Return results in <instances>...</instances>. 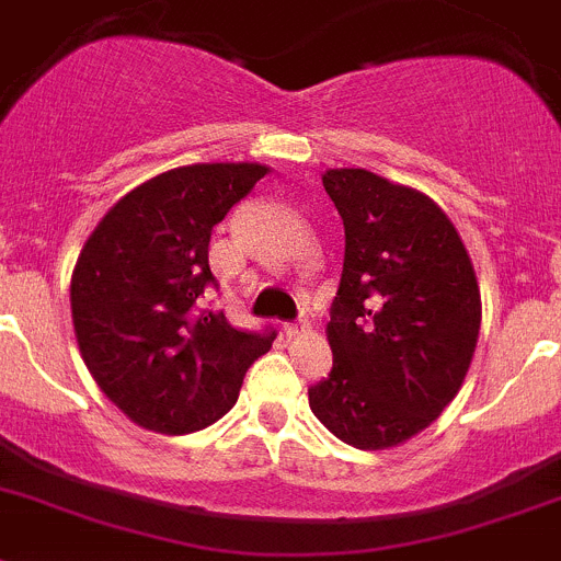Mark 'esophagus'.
Returning a JSON list of instances; mask_svg holds the SVG:
<instances>
[{
  "label": "esophagus",
  "mask_w": 561,
  "mask_h": 561,
  "mask_svg": "<svg viewBox=\"0 0 561 561\" xmlns=\"http://www.w3.org/2000/svg\"><path fill=\"white\" fill-rule=\"evenodd\" d=\"M284 333L289 335H302V333H308V319H300V322H286L284 324Z\"/></svg>",
  "instance_id": "1"
}]
</instances>
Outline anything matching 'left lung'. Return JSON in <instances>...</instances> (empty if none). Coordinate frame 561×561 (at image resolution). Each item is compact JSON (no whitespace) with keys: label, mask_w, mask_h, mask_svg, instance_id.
I'll return each instance as SVG.
<instances>
[{"label":"left lung","mask_w":561,"mask_h":561,"mask_svg":"<svg viewBox=\"0 0 561 561\" xmlns=\"http://www.w3.org/2000/svg\"><path fill=\"white\" fill-rule=\"evenodd\" d=\"M344 220L330 306L333 369L308 388L313 415L355 449H391L457 397L482 322L477 272L444 209L360 168L328 170Z\"/></svg>","instance_id":"1"}]
</instances>
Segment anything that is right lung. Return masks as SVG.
<instances>
[{
	"mask_svg": "<svg viewBox=\"0 0 561 561\" xmlns=\"http://www.w3.org/2000/svg\"><path fill=\"white\" fill-rule=\"evenodd\" d=\"M266 170H168L121 197L79 253L71 317L82 360L106 399L146 430L186 435L215 424L275 341V330H239L222 311H197V297L217 286L211 231Z\"/></svg>",
	"mask_w": 561,
	"mask_h": 561,
	"instance_id": "obj_1",
	"label": "right lung"
}]
</instances>
